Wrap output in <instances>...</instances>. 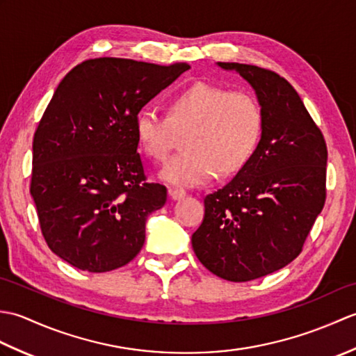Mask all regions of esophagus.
Returning a JSON list of instances; mask_svg holds the SVG:
<instances>
[{
	"label": "esophagus",
	"mask_w": 356,
	"mask_h": 356,
	"mask_svg": "<svg viewBox=\"0 0 356 356\" xmlns=\"http://www.w3.org/2000/svg\"><path fill=\"white\" fill-rule=\"evenodd\" d=\"M168 194H170V197L172 200H180V199H184L185 195H186V193L184 190H179V188H170Z\"/></svg>",
	"instance_id": "1"
}]
</instances>
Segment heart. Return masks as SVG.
<instances>
[{
    "instance_id": "heart-1",
    "label": "heart",
    "mask_w": 356,
    "mask_h": 356,
    "mask_svg": "<svg viewBox=\"0 0 356 356\" xmlns=\"http://www.w3.org/2000/svg\"><path fill=\"white\" fill-rule=\"evenodd\" d=\"M264 116L257 97L209 82H194L166 102L165 115L143 107L134 118L140 149L163 162L184 134V151L166 163L161 177L182 188L232 177L245 170L260 145Z\"/></svg>"
}]
</instances>
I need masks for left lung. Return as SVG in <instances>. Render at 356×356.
<instances>
[{
  "mask_svg": "<svg viewBox=\"0 0 356 356\" xmlns=\"http://www.w3.org/2000/svg\"><path fill=\"white\" fill-rule=\"evenodd\" d=\"M255 90L264 127L243 171L205 197L193 234L200 263L228 282H251L297 259L326 202L327 147L295 88L257 65L217 63Z\"/></svg>",
  "mask_w": 356,
  "mask_h": 356,
  "instance_id": "8db88e82",
  "label": "left lung"
}]
</instances>
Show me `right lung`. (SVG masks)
Listing matches in <instances>:
<instances>
[{"instance_id": "add662e5", "label": "right lung", "mask_w": 356, "mask_h": 356, "mask_svg": "<svg viewBox=\"0 0 356 356\" xmlns=\"http://www.w3.org/2000/svg\"><path fill=\"white\" fill-rule=\"evenodd\" d=\"M188 69L96 58L58 86L33 136L30 194L45 243L72 266L108 272L140 252L166 188L147 182L134 118Z\"/></svg>"}]
</instances>
